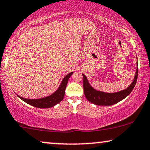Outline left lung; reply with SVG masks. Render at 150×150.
I'll return each mask as SVG.
<instances>
[{
    "instance_id": "left-lung-1",
    "label": "left lung",
    "mask_w": 150,
    "mask_h": 150,
    "mask_svg": "<svg viewBox=\"0 0 150 150\" xmlns=\"http://www.w3.org/2000/svg\"><path fill=\"white\" fill-rule=\"evenodd\" d=\"M83 76V89L86 98L88 101L98 106H110L115 104L121 100H124L134 89L138 77V67L137 68L134 81L127 89L117 93H105L97 91L90 85L85 75Z\"/></svg>"
}]
</instances>
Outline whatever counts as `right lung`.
<instances>
[{
  "label": "right lung",
  "instance_id": "add662e5",
  "mask_svg": "<svg viewBox=\"0 0 150 150\" xmlns=\"http://www.w3.org/2000/svg\"><path fill=\"white\" fill-rule=\"evenodd\" d=\"M72 74L73 72H70L65 76L63 78L58 89L52 95L47 96L46 98H41V99H26V98L20 97L19 96H18L24 102H26L30 105L35 106V107L40 108H48L52 107L63 100L65 96V91L67 82H68V80Z\"/></svg>",
  "mask_w": 150,
  "mask_h": 150
}]
</instances>
